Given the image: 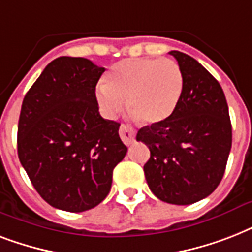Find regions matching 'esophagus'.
I'll list each match as a JSON object with an SVG mask.
<instances>
[{"label": "esophagus", "mask_w": 252, "mask_h": 252, "mask_svg": "<svg viewBox=\"0 0 252 252\" xmlns=\"http://www.w3.org/2000/svg\"><path fill=\"white\" fill-rule=\"evenodd\" d=\"M119 133H120V137L124 141L126 145H130L134 140V136H136V130L132 128V126H126V124H122L120 126V130H119Z\"/></svg>", "instance_id": "esophagus-1"}]
</instances>
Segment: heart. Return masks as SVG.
<instances>
[{
  "label": "heart",
  "instance_id": "obj_1",
  "mask_svg": "<svg viewBox=\"0 0 252 252\" xmlns=\"http://www.w3.org/2000/svg\"><path fill=\"white\" fill-rule=\"evenodd\" d=\"M183 91L182 69L170 59L137 57L123 60L111 69L95 96L107 118H116L126 106L148 124L167 120L175 111Z\"/></svg>",
  "mask_w": 252,
  "mask_h": 252
}]
</instances>
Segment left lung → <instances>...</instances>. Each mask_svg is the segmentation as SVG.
<instances>
[{
  "instance_id": "8db88e82",
  "label": "left lung",
  "mask_w": 252,
  "mask_h": 252,
  "mask_svg": "<svg viewBox=\"0 0 252 252\" xmlns=\"http://www.w3.org/2000/svg\"><path fill=\"white\" fill-rule=\"evenodd\" d=\"M183 74L174 114L146 126L136 140L149 146L146 182L158 199L175 205L200 201L222 179L231 149V123L219 81L193 57L171 51Z\"/></svg>"
}]
</instances>
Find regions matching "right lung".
Masks as SVG:
<instances>
[{"label": "right lung", "mask_w": 252, "mask_h": 252, "mask_svg": "<svg viewBox=\"0 0 252 252\" xmlns=\"http://www.w3.org/2000/svg\"><path fill=\"white\" fill-rule=\"evenodd\" d=\"M106 69L84 57L49 63L22 103L18 157L52 207L84 212L106 199L126 157L120 124L99 114L95 86Z\"/></svg>", "instance_id": "obj_1"}]
</instances>
